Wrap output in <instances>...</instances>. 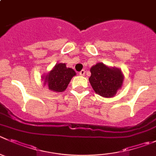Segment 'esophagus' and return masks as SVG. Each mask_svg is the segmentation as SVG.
Masks as SVG:
<instances>
[{"mask_svg": "<svg viewBox=\"0 0 156 156\" xmlns=\"http://www.w3.org/2000/svg\"><path fill=\"white\" fill-rule=\"evenodd\" d=\"M79 73L80 76H83L84 74H85V70H84V69H82V70H81Z\"/></svg>", "mask_w": 156, "mask_h": 156, "instance_id": "1", "label": "esophagus"}]
</instances>
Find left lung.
<instances>
[{"label":"left lung","instance_id":"8db88e82","mask_svg":"<svg viewBox=\"0 0 156 156\" xmlns=\"http://www.w3.org/2000/svg\"><path fill=\"white\" fill-rule=\"evenodd\" d=\"M89 81L97 94L104 98L116 94L123 83L122 73L118 69L109 68L103 63H97L90 69Z\"/></svg>","mask_w":156,"mask_h":156}]
</instances>
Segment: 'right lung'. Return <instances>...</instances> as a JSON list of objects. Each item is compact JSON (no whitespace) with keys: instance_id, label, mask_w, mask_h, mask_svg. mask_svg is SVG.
Instances as JSON below:
<instances>
[{"instance_id":"obj_1","label":"right lung","mask_w":156,"mask_h":156,"mask_svg":"<svg viewBox=\"0 0 156 156\" xmlns=\"http://www.w3.org/2000/svg\"><path fill=\"white\" fill-rule=\"evenodd\" d=\"M75 75V71L71 68H66L65 63L56 64L45 77V84L52 91L62 92Z\"/></svg>"}]
</instances>
